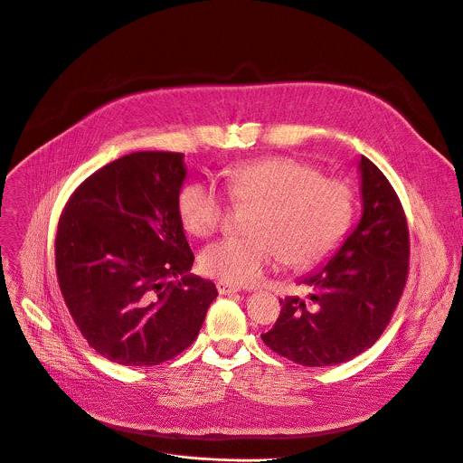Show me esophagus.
Returning a JSON list of instances; mask_svg holds the SVG:
<instances>
[{
  "mask_svg": "<svg viewBox=\"0 0 463 463\" xmlns=\"http://www.w3.org/2000/svg\"><path fill=\"white\" fill-rule=\"evenodd\" d=\"M216 288H218L220 295H234V293H238V291H240V288H238V286L229 284V282H223V280H220V282L216 284Z\"/></svg>",
  "mask_w": 463,
  "mask_h": 463,
  "instance_id": "34e87169",
  "label": "esophagus"
}]
</instances>
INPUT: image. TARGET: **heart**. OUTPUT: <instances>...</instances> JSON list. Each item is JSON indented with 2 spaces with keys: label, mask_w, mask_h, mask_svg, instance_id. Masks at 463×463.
<instances>
[{
  "label": "heart",
  "mask_w": 463,
  "mask_h": 463,
  "mask_svg": "<svg viewBox=\"0 0 463 463\" xmlns=\"http://www.w3.org/2000/svg\"><path fill=\"white\" fill-rule=\"evenodd\" d=\"M234 203H254L245 238H223L202 252V269L234 286L258 284L273 263L309 268L343 240L354 214V192L343 179L324 177L304 161L273 156L231 168ZM186 232L209 238L222 223L225 200L211 181H190L177 195Z\"/></svg>",
  "instance_id": "1"
}]
</instances>
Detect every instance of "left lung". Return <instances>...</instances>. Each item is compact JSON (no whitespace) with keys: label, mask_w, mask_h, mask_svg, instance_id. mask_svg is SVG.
Masks as SVG:
<instances>
[{"label":"left lung","mask_w":463,"mask_h":463,"mask_svg":"<svg viewBox=\"0 0 463 463\" xmlns=\"http://www.w3.org/2000/svg\"><path fill=\"white\" fill-rule=\"evenodd\" d=\"M363 214L326 266L300 279L306 297L280 300L261 339L302 366H334L366 352L384 332L409 275V227L398 194L364 156Z\"/></svg>","instance_id":"obj_1"}]
</instances>
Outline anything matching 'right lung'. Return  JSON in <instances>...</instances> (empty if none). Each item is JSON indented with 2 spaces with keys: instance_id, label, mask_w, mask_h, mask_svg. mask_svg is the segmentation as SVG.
I'll return each instance as SVG.
<instances>
[{
  "instance_id": "right-lung-1",
  "label": "right lung",
  "mask_w": 463,
  "mask_h": 463,
  "mask_svg": "<svg viewBox=\"0 0 463 463\" xmlns=\"http://www.w3.org/2000/svg\"><path fill=\"white\" fill-rule=\"evenodd\" d=\"M183 157L136 152L102 166L58 222L65 306L90 346L117 364L154 366L186 350L218 297L211 280L188 273L194 254L177 213Z\"/></svg>"
}]
</instances>
